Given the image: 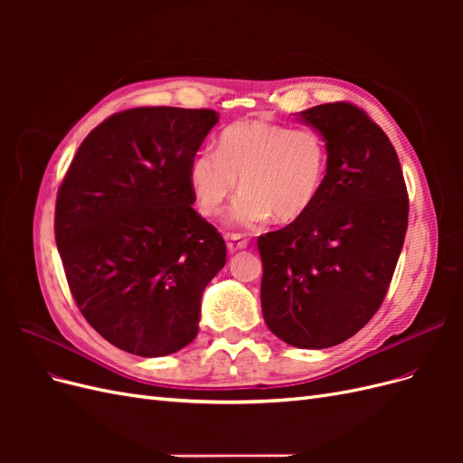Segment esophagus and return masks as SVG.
I'll list each match as a JSON object with an SVG mask.
<instances>
[{"instance_id":"1","label":"esophagus","mask_w":463,"mask_h":463,"mask_svg":"<svg viewBox=\"0 0 463 463\" xmlns=\"http://www.w3.org/2000/svg\"><path fill=\"white\" fill-rule=\"evenodd\" d=\"M226 245H228V250L230 253H235V250H241L249 245V241L245 240V237L237 235V233H228L226 235Z\"/></svg>"}]
</instances>
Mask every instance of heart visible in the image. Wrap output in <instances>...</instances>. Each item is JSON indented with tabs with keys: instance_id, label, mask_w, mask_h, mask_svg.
<instances>
[{
	"instance_id": "heart-1",
	"label": "heart",
	"mask_w": 463,
	"mask_h": 463,
	"mask_svg": "<svg viewBox=\"0 0 463 463\" xmlns=\"http://www.w3.org/2000/svg\"><path fill=\"white\" fill-rule=\"evenodd\" d=\"M328 170V148L311 128L262 119L235 121L222 131L216 152L191 160L189 185L204 216H218L237 189L230 222L259 228L272 216L279 223L303 218L318 201Z\"/></svg>"
}]
</instances>
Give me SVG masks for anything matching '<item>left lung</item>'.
I'll return each instance as SVG.
<instances>
[{"instance_id":"obj_1","label":"left lung","mask_w":463,"mask_h":463,"mask_svg":"<svg viewBox=\"0 0 463 463\" xmlns=\"http://www.w3.org/2000/svg\"><path fill=\"white\" fill-rule=\"evenodd\" d=\"M299 118L328 148L325 187L303 218L259 237L266 326L303 349L338 345L383 305L408 230V189L386 133L349 102Z\"/></svg>"}]
</instances>
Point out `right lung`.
<instances>
[{
  "label": "right lung",
  "instance_id": "1",
  "mask_svg": "<svg viewBox=\"0 0 463 463\" xmlns=\"http://www.w3.org/2000/svg\"><path fill=\"white\" fill-rule=\"evenodd\" d=\"M214 109L133 108L79 146L55 201V243L89 325L123 352L162 357L194 340L203 291L226 264L191 206L189 165Z\"/></svg>",
  "mask_w": 463,
  "mask_h": 463
}]
</instances>
